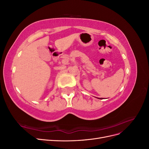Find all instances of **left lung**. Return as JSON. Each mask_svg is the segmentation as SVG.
<instances>
[{"label":"left lung","instance_id":"1","mask_svg":"<svg viewBox=\"0 0 149 149\" xmlns=\"http://www.w3.org/2000/svg\"><path fill=\"white\" fill-rule=\"evenodd\" d=\"M98 99H100V100H102V99H101V98H98Z\"/></svg>","mask_w":149,"mask_h":149}]
</instances>
